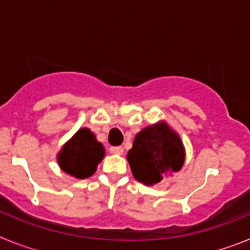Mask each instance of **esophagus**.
<instances>
[{
  "label": "esophagus",
  "instance_id": "34e87169",
  "mask_svg": "<svg viewBox=\"0 0 250 250\" xmlns=\"http://www.w3.org/2000/svg\"><path fill=\"white\" fill-rule=\"evenodd\" d=\"M110 152L114 155H123L124 149L121 146H111L110 147Z\"/></svg>",
  "mask_w": 250,
  "mask_h": 250
}]
</instances>
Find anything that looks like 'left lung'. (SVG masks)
I'll list each match as a JSON object with an SVG mask.
<instances>
[{"mask_svg": "<svg viewBox=\"0 0 250 250\" xmlns=\"http://www.w3.org/2000/svg\"><path fill=\"white\" fill-rule=\"evenodd\" d=\"M126 159L134 178L152 187L182 169L185 147L178 132L160 120L136 134Z\"/></svg>", "mask_w": 250, "mask_h": 250, "instance_id": "obj_1", "label": "left lung"}]
</instances>
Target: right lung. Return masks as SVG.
<instances>
[{
  "instance_id": "add662e5",
  "label": "right lung",
  "mask_w": 250,
  "mask_h": 250,
  "mask_svg": "<svg viewBox=\"0 0 250 250\" xmlns=\"http://www.w3.org/2000/svg\"><path fill=\"white\" fill-rule=\"evenodd\" d=\"M104 158L105 147L87 127L75 132L56 156L60 169L76 179H86L94 175Z\"/></svg>"
}]
</instances>
